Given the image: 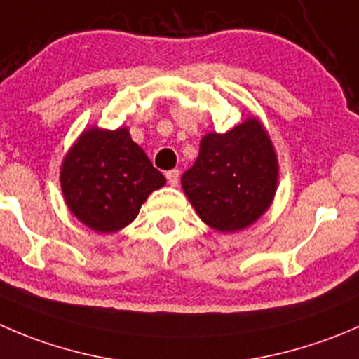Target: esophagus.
I'll list each match as a JSON object with an SVG mask.
<instances>
[{"mask_svg":"<svg viewBox=\"0 0 359 359\" xmlns=\"http://www.w3.org/2000/svg\"><path fill=\"white\" fill-rule=\"evenodd\" d=\"M166 179H168L170 186H177L180 179V172L179 170H170V172H166Z\"/></svg>","mask_w":359,"mask_h":359,"instance_id":"esophagus-1","label":"esophagus"}]
</instances>
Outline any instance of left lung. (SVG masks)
I'll list each match as a JSON object with an SVG mask.
<instances>
[{
	"instance_id": "8db88e82",
	"label": "left lung",
	"mask_w": 359,
	"mask_h": 359,
	"mask_svg": "<svg viewBox=\"0 0 359 359\" xmlns=\"http://www.w3.org/2000/svg\"><path fill=\"white\" fill-rule=\"evenodd\" d=\"M277 173L272 142L256 119H249L224 135L203 137L196 161L180 182L201 221L231 233L270 207Z\"/></svg>"
}]
</instances>
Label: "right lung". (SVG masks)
<instances>
[{
    "instance_id": "1",
    "label": "right lung",
    "mask_w": 359,
    "mask_h": 359,
    "mask_svg": "<svg viewBox=\"0 0 359 359\" xmlns=\"http://www.w3.org/2000/svg\"><path fill=\"white\" fill-rule=\"evenodd\" d=\"M165 182L126 128L82 133L61 168L66 205L79 221L100 233L130 224L149 194Z\"/></svg>"
}]
</instances>
